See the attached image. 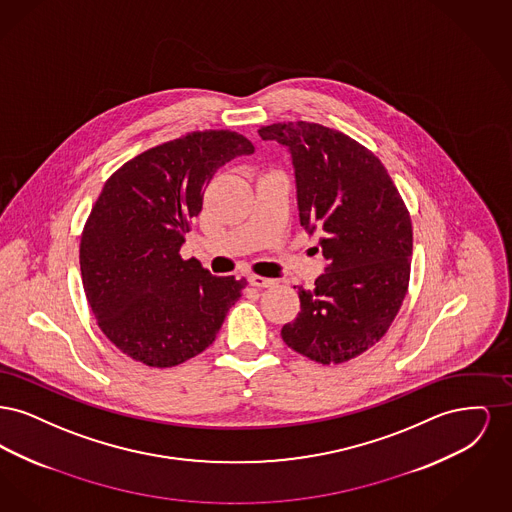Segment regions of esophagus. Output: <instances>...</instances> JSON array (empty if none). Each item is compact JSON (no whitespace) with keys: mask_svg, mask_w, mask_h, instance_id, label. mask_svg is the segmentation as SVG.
<instances>
[{"mask_svg":"<svg viewBox=\"0 0 512 512\" xmlns=\"http://www.w3.org/2000/svg\"><path fill=\"white\" fill-rule=\"evenodd\" d=\"M249 284L255 286V288H270V286H274V280L272 278H265V276H259V274H251L249 276Z\"/></svg>","mask_w":512,"mask_h":512,"instance_id":"1","label":"esophagus"}]
</instances>
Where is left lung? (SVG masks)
<instances>
[{
    "label": "left lung",
    "mask_w": 512,
    "mask_h": 512,
    "mask_svg": "<svg viewBox=\"0 0 512 512\" xmlns=\"http://www.w3.org/2000/svg\"><path fill=\"white\" fill-rule=\"evenodd\" d=\"M292 153L299 222L320 232L326 272L297 288L301 311L282 340L320 365L365 353L388 332L409 290L413 224L382 161L347 134L317 122L259 128Z\"/></svg>",
    "instance_id": "obj_1"
}]
</instances>
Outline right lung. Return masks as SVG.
I'll list each match as a JSON object with an SVG mask.
<instances>
[{
  "mask_svg": "<svg viewBox=\"0 0 512 512\" xmlns=\"http://www.w3.org/2000/svg\"><path fill=\"white\" fill-rule=\"evenodd\" d=\"M253 151L238 132L197 130L107 178L82 230L80 272L101 332L130 359L171 368L217 338L245 280L213 276L180 247L215 172Z\"/></svg>",
  "mask_w": 512,
  "mask_h": 512,
  "instance_id": "add662e5",
  "label": "right lung"
}]
</instances>
